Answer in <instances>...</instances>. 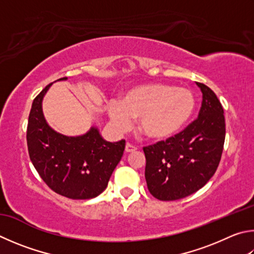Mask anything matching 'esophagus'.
Wrapping results in <instances>:
<instances>
[{"label":"esophagus","mask_w":254,"mask_h":254,"mask_svg":"<svg viewBox=\"0 0 254 254\" xmlns=\"http://www.w3.org/2000/svg\"><path fill=\"white\" fill-rule=\"evenodd\" d=\"M136 149H137V147H136L135 145L131 144L130 142L127 143V145H126V151H127V152H133V151H135Z\"/></svg>","instance_id":"esophagus-1"}]
</instances>
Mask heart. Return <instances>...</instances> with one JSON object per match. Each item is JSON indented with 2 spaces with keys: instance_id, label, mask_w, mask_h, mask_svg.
<instances>
[{
  "instance_id": "1",
  "label": "heart",
  "mask_w": 254,
  "mask_h": 254,
  "mask_svg": "<svg viewBox=\"0 0 254 254\" xmlns=\"http://www.w3.org/2000/svg\"><path fill=\"white\" fill-rule=\"evenodd\" d=\"M195 100L186 87L163 83L143 84L128 90L120 101L108 105L109 115L120 131H127L139 119V130L152 140L175 134L190 119Z\"/></svg>"
}]
</instances>
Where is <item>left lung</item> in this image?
Listing matches in <instances>:
<instances>
[{
    "label": "left lung",
    "instance_id": "8db88e82",
    "mask_svg": "<svg viewBox=\"0 0 254 254\" xmlns=\"http://www.w3.org/2000/svg\"><path fill=\"white\" fill-rule=\"evenodd\" d=\"M196 84L202 92L199 117L174 136L143 147L147 189L161 201L179 200L200 190L213 177L222 156V104L209 86Z\"/></svg>",
    "mask_w": 254,
    "mask_h": 254
}]
</instances>
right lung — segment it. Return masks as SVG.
<instances>
[{"label":"right lung","instance_id":"1","mask_svg":"<svg viewBox=\"0 0 254 254\" xmlns=\"http://www.w3.org/2000/svg\"><path fill=\"white\" fill-rule=\"evenodd\" d=\"M50 85L32 103L26 130L30 159L51 190L73 200L92 199L108 187L126 149V140L105 141L95 127L81 136L55 132L42 111L43 96Z\"/></svg>","mask_w":254,"mask_h":254}]
</instances>
